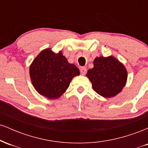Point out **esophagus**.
<instances>
[{
  "label": "esophagus",
  "mask_w": 148,
  "mask_h": 148,
  "mask_svg": "<svg viewBox=\"0 0 148 148\" xmlns=\"http://www.w3.org/2000/svg\"><path fill=\"white\" fill-rule=\"evenodd\" d=\"M80 71H81V73L82 74H86V72H87V69L85 67H81V68H80Z\"/></svg>",
  "instance_id": "esophagus-1"
}]
</instances>
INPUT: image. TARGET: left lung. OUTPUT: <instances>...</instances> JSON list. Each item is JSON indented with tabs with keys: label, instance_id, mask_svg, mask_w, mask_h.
I'll list each match as a JSON object with an SVG mask.
<instances>
[{
	"label": "left lung",
	"instance_id": "8db88e82",
	"mask_svg": "<svg viewBox=\"0 0 148 148\" xmlns=\"http://www.w3.org/2000/svg\"><path fill=\"white\" fill-rule=\"evenodd\" d=\"M93 64L94 67L90 69L86 74L92 84L93 90L106 98L120 92L127 79L125 66L113 56L97 57Z\"/></svg>",
	"mask_w": 148,
	"mask_h": 148
}]
</instances>
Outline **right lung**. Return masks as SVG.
<instances>
[{
	"label": "right lung",
	"instance_id": "obj_1",
	"mask_svg": "<svg viewBox=\"0 0 148 148\" xmlns=\"http://www.w3.org/2000/svg\"><path fill=\"white\" fill-rule=\"evenodd\" d=\"M79 70L69 64L62 52L47 49L40 53L30 67V76L35 90L49 99H57L66 91Z\"/></svg>",
	"mask_w": 148,
	"mask_h": 148
}]
</instances>
